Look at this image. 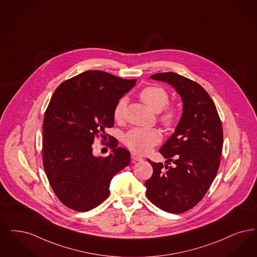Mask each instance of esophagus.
<instances>
[{
  "mask_svg": "<svg viewBox=\"0 0 257 257\" xmlns=\"http://www.w3.org/2000/svg\"><path fill=\"white\" fill-rule=\"evenodd\" d=\"M131 158H132V161H133V163H136V162H142L144 159H143V157H141L140 155L136 154V153H131Z\"/></svg>",
  "mask_w": 257,
  "mask_h": 257,
  "instance_id": "1",
  "label": "esophagus"
}]
</instances>
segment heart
<instances>
[{
  "label": "heart",
  "mask_w": 257,
  "mask_h": 257,
  "mask_svg": "<svg viewBox=\"0 0 257 257\" xmlns=\"http://www.w3.org/2000/svg\"><path fill=\"white\" fill-rule=\"evenodd\" d=\"M140 98L154 113H161V121L170 127L178 119V109L174 106H166L168 103V93L161 87H146L140 92ZM127 98L121 97L113 109L115 120L123 118ZM162 140V135L156 129L134 128L124 136V144L130 149L139 153H145Z\"/></svg>",
  "instance_id": "heart-1"
}]
</instances>
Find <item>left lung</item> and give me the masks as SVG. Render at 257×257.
<instances>
[{
	"label": "left lung",
	"mask_w": 257,
	"mask_h": 257,
	"mask_svg": "<svg viewBox=\"0 0 257 257\" xmlns=\"http://www.w3.org/2000/svg\"><path fill=\"white\" fill-rule=\"evenodd\" d=\"M150 78L174 88L183 113L159 151L167 159L166 165L148 160L153 175L145 182L146 196L166 212L183 213L203 199L215 179L223 147L222 123L215 104L198 83L172 72ZM171 161L173 167L168 165Z\"/></svg>",
	"instance_id": "obj_1"
}]
</instances>
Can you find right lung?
Wrapping results in <instances>:
<instances>
[{
  "instance_id": "add662e5",
  "label": "right lung",
  "mask_w": 257,
  "mask_h": 257,
  "mask_svg": "<svg viewBox=\"0 0 257 257\" xmlns=\"http://www.w3.org/2000/svg\"><path fill=\"white\" fill-rule=\"evenodd\" d=\"M136 82L87 71L60 84L52 95L43 124L44 169L55 195L73 210L100 205L113 176L130 164L129 151L115 141L105 158L94 156L92 145L113 127L116 103Z\"/></svg>"
}]
</instances>
